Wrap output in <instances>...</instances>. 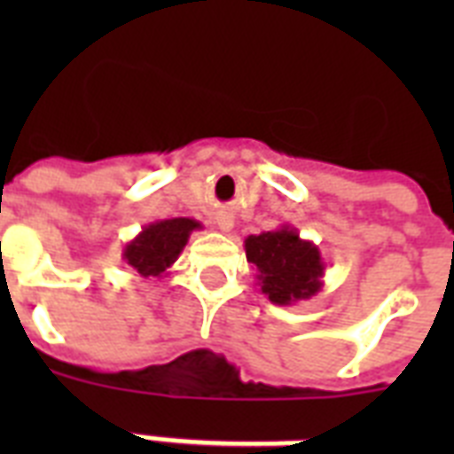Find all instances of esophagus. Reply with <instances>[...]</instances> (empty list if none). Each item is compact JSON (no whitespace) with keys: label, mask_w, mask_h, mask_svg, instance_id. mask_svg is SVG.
Segmentation results:
<instances>
[{"label":"esophagus","mask_w":454,"mask_h":454,"mask_svg":"<svg viewBox=\"0 0 454 454\" xmlns=\"http://www.w3.org/2000/svg\"><path fill=\"white\" fill-rule=\"evenodd\" d=\"M216 226H219V231H223V233H228L231 228H233V216L226 212L216 214Z\"/></svg>","instance_id":"34e87169"}]
</instances>
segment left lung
I'll return each instance as SVG.
<instances>
[{"label": "left lung", "mask_w": 454, "mask_h": 454, "mask_svg": "<svg viewBox=\"0 0 454 454\" xmlns=\"http://www.w3.org/2000/svg\"><path fill=\"white\" fill-rule=\"evenodd\" d=\"M247 262L256 269L262 294L278 306H292L323 290L325 262L320 249L301 240L297 228L280 226L245 240Z\"/></svg>", "instance_id": "8db88e82"}]
</instances>
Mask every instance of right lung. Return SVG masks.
Returning a JSON list of instances; mask_svg holds the SVG:
<instances>
[{
	"mask_svg": "<svg viewBox=\"0 0 454 454\" xmlns=\"http://www.w3.org/2000/svg\"><path fill=\"white\" fill-rule=\"evenodd\" d=\"M202 223L195 219H162L144 226V231L124 245L122 259L141 278H162L171 263L184 252L192 231H200Z\"/></svg>",
	"mask_w": 454,
	"mask_h": 454,
	"instance_id": "right-lung-1",
	"label": "right lung"
}]
</instances>
